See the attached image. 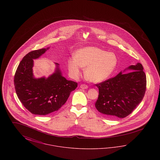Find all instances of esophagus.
Returning a JSON list of instances; mask_svg holds the SVG:
<instances>
[{
  "mask_svg": "<svg viewBox=\"0 0 160 160\" xmlns=\"http://www.w3.org/2000/svg\"><path fill=\"white\" fill-rule=\"evenodd\" d=\"M80 88H81L82 89H88V85H86V84H82L80 85Z\"/></svg>",
  "mask_w": 160,
  "mask_h": 160,
  "instance_id": "obj_1",
  "label": "esophagus"
}]
</instances>
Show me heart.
Returning a JSON list of instances; mask_svg holds the SVG:
<instances>
[{
	"instance_id": "1",
	"label": "heart",
	"mask_w": 160,
	"mask_h": 160,
	"mask_svg": "<svg viewBox=\"0 0 160 160\" xmlns=\"http://www.w3.org/2000/svg\"><path fill=\"white\" fill-rule=\"evenodd\" d=\"M118 59L112 52L94 47H88L77 50L74 58L68 60L70 74L74 78L81 75L82 67L84 68V76L92 83L102 82L107 79L116 68Z\"/></svg>"
}]
</instances>
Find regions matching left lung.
<instances>
[{
  "mask_svg": "<svg viewBox=\"0 0 160 160\" xmlns=\"http://www.w3.org/2000/svg\"><path fill=\"white\" fill-rule=\"evenodd\" d=\"M128 69L131 72L122 74L95 84L99 89L95 107L110 119L123 118L131 114L144 97L146 76L142 65L138 63Z\"/></svg>",
  "mask_w": 160,
  "mask_h": 160,
  "instance_id": "left-lung-1",
  "label": "left lung"
}]
</instances>
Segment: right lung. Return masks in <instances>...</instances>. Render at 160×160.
I'll return each mask as SVG.
<instances>
[{"label":"right lung","mask_w":160,"mask_h":160,"mask_svg":"<svg viewBox=\"0 0 160 160\" xmlns=\"http://www.w3.org/2000/svg\"><path fill=\"white\" fill-rule=\"evenodd\" d=\"M49 48L32 51L24 56L15 71L14 83L17 97L31 113L46 115L58 111L67 101L78 83L62 76L58 68L46 78H35L32 67L37 59ZM58 63L56 65L58 67Z\"/></svg>","instance_id":"obj_1"}]
</instances>
